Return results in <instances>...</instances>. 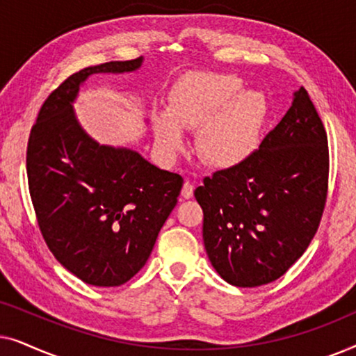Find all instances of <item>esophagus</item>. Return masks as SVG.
I'll list each match as a JSON object with an SVG mask.
<instances>
[{"label":"esophagus","instance_id":"1","mask_svg":"<svg viewBox=\"0 0 356 356\" xmlns=\"http://www.w3.org/2000/svg\"><path fill=\"white\" fill-rule=\"evenodd\" d=\"M193 194H194V186H193V183L191 181H184V184H183V189H181V196L184 197V199H189V197H193Z\"/></svg>","mask_w":356,"mask_h":356}]
</instances>
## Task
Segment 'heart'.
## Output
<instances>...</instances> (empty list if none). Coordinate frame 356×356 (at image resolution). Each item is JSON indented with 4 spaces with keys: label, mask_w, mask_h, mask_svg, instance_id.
Segmentation results:
<instances>
[{
    "label": "heart",
    "mask_w": 356,
    "mask_h": 356,
    "mask_svg": "<svg viewBox=\"0 0 356 356\" xmlns=\"http://www.w3.org/2000/svg\"><path fill=\"white\" fill-rule=\"evenodd\" d=\"M243 90L235 74L194 72L170 94L168 113L154 115V138L160 152H181L184 131L197 129V152L216 168H233L259 145L267 106L259 92Z\"/></svg>",
    "instance_id": "obj_1"
}]
</instances>
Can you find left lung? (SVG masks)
I'll return each mask as SVG.
<instances>
[{
  "label": "left lung",
  "mask_w": 356,
  "mask_h": 356,
  "mask_svg": "<svg viewBox=\"0 0 356 356\" xmlns=\"http://www.w3.org/2000/svg\"><path fill=\"white\" fill-rule=\"evenodd\" d=\"M327 178V136L300 87L256 152L206 177L194 191L204 212V246L218 275L235 286L284 275L318 232Z\"/></svg>",
  "instance_id": "8db88e82"
}]
</instances>
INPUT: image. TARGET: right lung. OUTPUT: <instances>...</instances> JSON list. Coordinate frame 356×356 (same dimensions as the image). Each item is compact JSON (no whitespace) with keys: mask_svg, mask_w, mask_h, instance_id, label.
<instances>
[{"mask_svg":"<svg viewBox=\"0 0 356 356\" xmlns=\"http://www.w3.org/2000/svg\"><path fill=\"white\" fill-rule=\"evenodd\" d=\"M144 58L84 67L53 90L27 145L29 191L60 264L95 286H118L143 269L177 206L183 178L128 147L102 145L74 113L92 74L138 71Z\"/></svg>","mask_w":356,"mask_h":356,"instance_id":"add662e5","label":"right lung"}]
</instances>
